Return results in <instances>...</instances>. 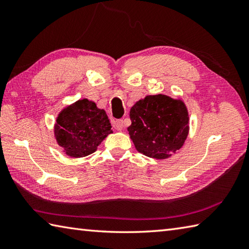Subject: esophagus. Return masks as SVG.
<instances>
[{"label": "esophagus", "mask_w": 249, "mask_h": 249, "mask_svg": "<svg viewBox=\"0 0 249 249\" xmlns=\"http://www.w3.org/2000/svg\"><path fill=\"white\" fill-rule=\"evenodd\" d=\"M113 127H114V129H116V130H122L124 128V122H123V120H115V121H113Z\"/></svg>", "instance_id": "obj_1"}]
</instances>
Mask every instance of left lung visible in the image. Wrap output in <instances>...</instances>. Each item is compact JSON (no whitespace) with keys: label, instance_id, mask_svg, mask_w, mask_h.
<instances>
[{"label":"left lung","instance_id":"left-lung-1","mask_svg":"<svg viewBox=\"0 0 249 249\" xmlns=\"http://www.w3.org/2000/svg\"><path fill=\"white\" fill-rule=\"evenodd\" d=\"M129 116L130 139L145 156L166 160L181 149L187 138L188 111L179 99L149 95L131 107Z\"/></svg>","mask_w":249,"mask_h":249}]
</instances>
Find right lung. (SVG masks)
<instances>
[{"mask_svg":"<svg viewBox=\"0 0 249 249\" xmlns=\"http://www.w3.org/2000/svg\"><path fill=\"white\" fill-rule=\"evenodd\" d=\"M111 133L106 111L87 98L63 109L54 126L57 143L71 157L92 154Z\"/></svg>","mask_w":249,"mask_h":249,"instance_id":"1","label":"right lung"}]
</instances>
